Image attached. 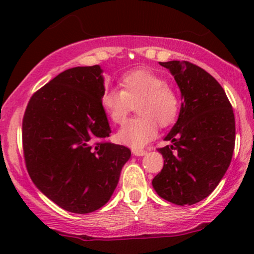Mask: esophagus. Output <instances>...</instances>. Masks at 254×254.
I'll return each instance as SVG.
<instances>
[{
    "mask_svg": "<svg viewBox=\"0 0 254 254\" xmlns=\"http://www.w3.org/2000/svg\"><path fill=\"white\" fill-rule=\"evenodd\" d=\"M132 154L136 156H143L147 154V150L144 149H132Z\"/></svg>",
    "mask_w": 254,
    "mask_h": 254,
    "instance_id": "1",
    "label": "esophagus"
}]
</instances>
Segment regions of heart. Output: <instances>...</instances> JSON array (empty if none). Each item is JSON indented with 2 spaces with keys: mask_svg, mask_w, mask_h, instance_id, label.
<instances>
[{
  "mask_svg": "<svg viewBox=\"0 0 254 254\" xmlns=\"http://www.w3.org/2000/svg\"><path fill=\"white\" fill-rule=\"evenodd\" d=\"M122 89L106 88L101 94V106L115 124L127 119L133 105L139 117L130 119L118 131L117 139L131 148H142L157 132V124L170 127L180 112V97L164 77L148 69H137L119 80Z\"/></svg>",
  "mask_w": 254,
  "mask_h": 254,
  "instance_id": "1",
  "label": "heart"
}]
</instances>
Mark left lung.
I'll use <instances>...</instances> for the list:
<instances>
[{
  "label": "left lung",
  "instance_id": "left-lung-1",
  "mask_svg": "<svg viewBox=\"0 0 254 254\" xmlns=\"http://www.w3.org/2000/svg\"><path fill=\"white\" fill-rule=\"evenodd\" d=\"M176 78L183 103L179 118L157 150L164 167L153 179L160 197L178 205H192L208 197L232 161L235 118L221 84L188 61L160 62Z\"/></svg>",
  "mask_w": 254,
  "mask_h": 254
}]
</instances>
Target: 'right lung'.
Instances as JSON below:
<instances>
[{"label":"right lung","mask_w":254,"mask_h":254,"mask_svg":"<svg viewBox=\"0 0 254 254\" xmlns=\"http://www.w3.org/2000/svg\"><path fill=\"white\" fill-rule=\"evenodd\" d=\"M101 72L99 65L61 72L32 95L22 118V149L32 182L58 206L76 214L109 202L131 155L129 148L107 139Z\"/></svg>","instance_id":"1"}]
</instances>
